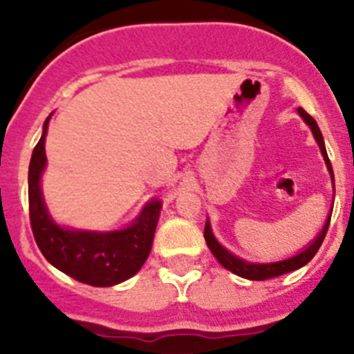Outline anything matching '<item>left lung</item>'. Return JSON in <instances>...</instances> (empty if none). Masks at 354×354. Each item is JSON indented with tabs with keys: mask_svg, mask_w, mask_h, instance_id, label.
Masks as SVG:
<instances>
[{
	"mask_svg": "<svg viewBox=\"0 0 354 354\" xmlns=\"http://www.w3.org/2000/svg\"><path fill=\"white\" fill-rule=\"evenodd\" d=\"M298 113H299V117L306 122V126L312 129V134H314L315 142H317L319 149H321V154H323V158H324V162H326L328 171H330L331 184H333V193H335V177H333V168H331L330 158H328V154H326V147H324L323 134H321V129H319L317 122H315L310 115L306 113L303 108H298ZM331 211H333V207L330 209V214H328L326 223H324L323 230H321V232L314 237V241H310V243H308L305 248L299 250L296 255L282 259V261L253 262V261H246V259L237 257V255H234L232 252H228L225 246L220 245V241L216 239L214 234H212V228H211V223H209V220L205 221L204 237H205V243H207L209 250H211L212 255L216 257V261L220 262L225 270L232 271L234 274H237V277H241V278H246V280H268V278L280 277V274H286V273H290V271L299 270V268H303V266L308 264V262L314 259V255L317 253V250L321 248V245H323L324 236H326L328 227H330Z\"/></svg>",
	"mask_w": 354,
	"mask_h": 354,
	"instance_id": "obj_1",
	"label": "left lung"
}]
</instances>
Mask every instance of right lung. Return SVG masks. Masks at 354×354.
Returning <instances> with one entry per match:
<instances>
[{"label":"right lung","instance_id":"obj_1","mask_svg":"<svg viewBox=\"0 0 354 354\" xmlns=\"http://www.w3.org/2000/svg\"><path fill=\"white\" fill-rule=\"evenodd\" d=\"M44 131L33 149L28 170V200H30L31 230L37 245L49 264L64 271L81 283L93 287H111L138 273L149 257L156 227H158L161 200L150 198L129 227L111 232L80 230L62 227L49 214L42 196L40 179L46 170V134Z\"/></svg>","mask_w":354,"mask_h":354}]
</instances>
